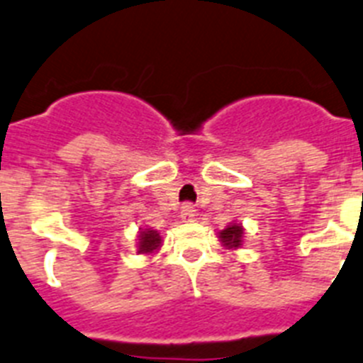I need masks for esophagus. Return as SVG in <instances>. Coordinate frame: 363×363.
I'll list each match as a JSON object with an SVG mask.
<instances>
[{
  "label": "esophagus",
  "instance_id": "1",
  "mask_svg": "<svg viewBox=\"0 0 363 363\" xmlns=\"http://www.w3.org/2000/svg\"><path fill=\"white\" fill-rule=\"evenodd\" d=\"M181 218L184 219V221H194V218H196V206L186 203V205L181 208Z\"/></svg>",
  "mask_w": 363,
  "mask_h": 363
}]
</instances>
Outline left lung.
Returning a JSON list of instances; mask_svg holds the SVG:
<instances>
[{
  "label": "left lung",
  "instance_id": "1",
  "mask_svg": "<svg viewBox=\"0 0 363 363\" xmlns=\"http://www.w3.org/2000/svg\"><path fill=\"white\" fill-rule=\"evenodd\" d=\"M219 238L223 242L225 247H230V249H236L242 245V238H243V227L240 223H233L228 225L225 230L219 233Z\"/></svg>",
  "mask_w": 363,
  "mask_h": 363
}]
</instances>
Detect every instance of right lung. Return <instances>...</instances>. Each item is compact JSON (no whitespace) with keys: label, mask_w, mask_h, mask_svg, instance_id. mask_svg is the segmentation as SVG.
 <instances>
[{"label":"right lung","mask_w":363,"mask_h":363,"mask_svg":"<svg viewBox=\"0 0 363 363\" xmlns=\"http://www.w3.org/2000/svg\"><path fill=\"white\" fill-rule=\"evenodd\" d=\"M138 240V252H145V255L157 251V249L160 247V243H162L160 234H158L157 230H151V228H144V230L140 233Z\"/></svg>","instance_id":"add662e5"}]
</instances>
